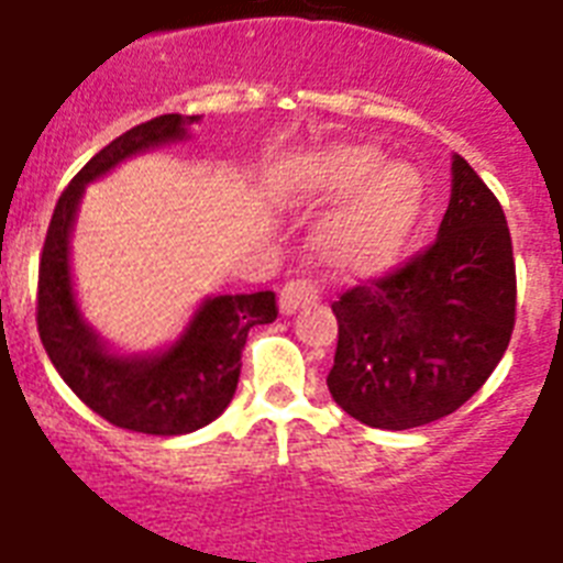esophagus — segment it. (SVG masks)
Listing matches in <instances>:
<instances>
[{
	"instance_id": "34e87169",
	"label": "esophagus",
	"mask_w": 563,
	"mask_h": 563,
	"mask_svg": "<svg viewBox=\"0 0 563 563\" xmlns=\"http://www.w3.org/2000/svg\"><path fill=\"white\" fill-rule=\"evenodd\" d=\"M317 285H310V282H305V278H294V282H287L285 287H282V294H278V308H282V313H296L299 308H305L308 302H313L317 299Z\"/></svg>"
}]
</instances>
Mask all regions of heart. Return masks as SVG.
Returning a JSON list of instances; mask_svg holds the SVG:
<instances>
[{"instance_id":"b5f03b06","label":"heart","mask_w":563,"mask_h":563,"mask_svg":"<svg viewBox=\"0 0 563 563\" xmlns=\"http://www.w3.org/2000/svg\"><path fill=\"white\" fill-rule=\"evenodd\" d=\"M384 162L372 145H334L313 156L305 188L317 200H352L319 227L328 261L349 273L389 267L421 211V177L404 162Z\"/></svg>"}]
</instances>
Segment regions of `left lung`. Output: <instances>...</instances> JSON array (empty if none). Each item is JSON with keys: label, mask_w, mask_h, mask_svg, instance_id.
<instances>
[{"label": "left lung", "mask_w": 563, "mask_h": 563, "mask_svg": "<svg viewBox=\"0 0 563 563\" xmlns=\"http://www.w3.org/2000/svg\"><path fill=\"white\" fill-rule=\"evenodd\" d=\"M517 276L500 200L453 156L439 238L345 290L328 389L352 418L409 430L451 416L492 377L515 331Z\"/></svg>", "instance_id": "1"}]
</instances>
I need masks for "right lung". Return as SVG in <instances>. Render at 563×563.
<instances>
[{"mask_svg": "<svg viewBox=\"0 0 563 563\" xmlns=\"http://www.w3.org/2000/svg\"><path fill=\"white\" fill-rule=\"evenodd\" d=\"M200 115H156L130 128L98 151L63 188L40 255L37 331L48 360L71 393L92 412L121 430L147 435H183L211 424L229 407L241 377V352L250 328L278 317L276 294L214 296L168 352L119 357L84 322L69 273V235L80 195L128 156L186 139Z\"/></svg>", "mask_w": 563, "mask_h": 563, "instance_id": "right-lung-1", "label": "right lung"}]
</instances>
